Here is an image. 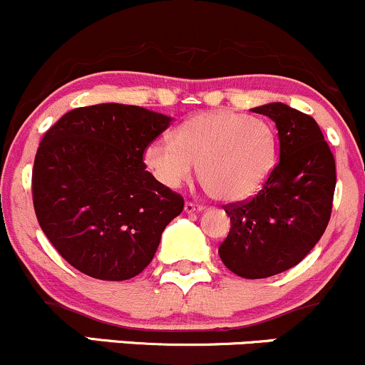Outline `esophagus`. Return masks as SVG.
Wrapping results in <instances>:
<instances>
[{
	"label": "esophagus",
	"mask_w": 365,
	"mask_h": 365,
	"mask_svg": "<svg viewBox=\"0 0 365 365\" xmlns=\"http://www.w3.org/2000/svg\"><path fill=\"white\" fill-rule=\"evenodd\" d=\"M202 210H203L202 205H196L191 202H186V205H184V212H186V214H195V212H202Z\"/></svg>",
	"instance_id": "obj_1"
}]
</instances>
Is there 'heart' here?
I'll return each mask as SVG.
<instances>
[{"mask_svg":"<svg viewBox=\"0 0 365 365\" xmlns=\"http://www.w3.org/2000/svg\"><path fill=\"white\" fill-rule=\"evenodd\" d=\"M277 160V136L269 122L245 113H200L145 150V163L163 186L178 190L198 170L212 196L243 202L264 186Z\"/></svg>","mask_w":365,"mask_h":365,"instance_id":"obj_1","label":"heart"}]
</instances>
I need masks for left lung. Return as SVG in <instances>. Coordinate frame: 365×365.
<instances>
[{"label": "left lung", "instance_id": "1", "mask_svg": "<svg viewBox=\"0 0 365 365\" xmlns=\"http://www.w3.org/2000/svg\"><path fill=\"white\" fill-rule=\"evenodd\" d=\"M276 122L279 162L259 195L231 203V229L220 260L245 279L294 267L324 235L333 208L336 165L317 122L284 103L252 108Z\"/></svg>", "mask_w": 365, "mask_h": 365}]
</instances>
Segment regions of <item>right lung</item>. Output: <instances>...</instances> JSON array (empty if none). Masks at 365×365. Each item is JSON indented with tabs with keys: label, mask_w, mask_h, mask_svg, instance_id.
I'll use <instances>...</instances> for the list:
<instances>
[{
	"label": "right lung",
	"mask_w": 365,
	"mask_h": 365,
	"mask_svg": "<svg viewBox=\"0 0 365 365\" xmlns=\"http://www.w3.org/2000/svg\"><path fill=\"white\" fill-rule=\"evenodd\" d=\"M172 117L143 106L71 110L41 139L32 169L38 222L72 267L125 281L153 260L181 195L146 170L143 153Z\"/></svg>",
	"instance_id": "1"
}]
</instances>
